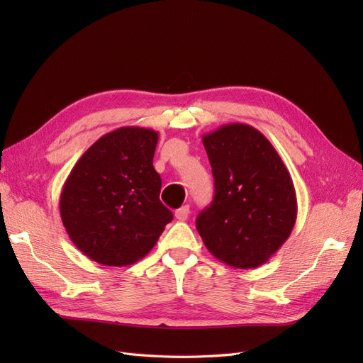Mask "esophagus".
Listing matches in <instances>:
<instances>
[{
  "label": "esophagus",
  "mask_w": 363,
  "mask_h": 363,
  "mask_svg": "<svg viewBox=\"0 0 363 363\" xmlns=\"http://www.w3.org/2000/svg\"><path fill=\"white\" fill-rule=\"evenodd\" d=\"M188 216H189V206H183L175 211V218H177L179 221H186Z\"/></svg>",
  "instance_id": "obj_1"
}]
</instances>
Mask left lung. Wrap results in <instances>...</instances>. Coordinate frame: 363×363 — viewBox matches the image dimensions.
Wrapping results in <instances>:
<instances>
[{"label":"left lung","instance_id":"obj_1","mask_svg":"<svg viewBox=\"0 0 363 363\" xmlns=\"http://www.w3.org/2000/svg\"><path fill=\"white\" fill-rule=\"evenodd\" d=\"M215 179L212 204L196 218L206 248L239 269L257 268L286 242L296 219L288 168L271 142L232 123L203 136Z\"/></svg>","mask_w":363,"mask_h":363}]
</instances>
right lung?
<instances>
[{
    "mask_svg": "<svg viewBox=\"0 0 363 363\" xmlns=\"http://www.w3.org/2000/svg\"><path fill=\"white\" fill-rule=\"evenodd\" d=\"M157 131L121 127L98 139L71 169L60 216L74 245L106 267H127L156 245L172 213L152 167Z\"/></svg>",
    "mask_w": 363,
    "mask_h": 363,
    "instance_id": "add662e5",
    "label": "right lung"
}]
</instances>
